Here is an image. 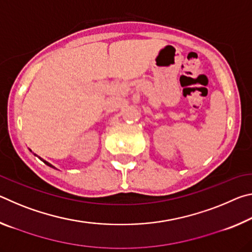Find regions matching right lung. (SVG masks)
<instances>
[{"instance_id":"obj_1","label":"right lung","mask_w":252,"mask_h":252,"mask_svg":"<svg viewBox=\"0 0 252 252\" xmlns=\"http://www.w3.org/2000/svg\"><path fill=\"white\" fill-rule=\"evenodd\" d=\"M40 159H41V158H40ZM41 160H42V159H41ZM43 162H44V163H45V164H48V165H49V167H52V168H54L52 164H50V163H49V162H46V161H44V160H43Z\"/></svg>"}]
</instances>
